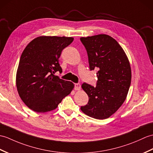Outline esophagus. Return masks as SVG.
Returning a JSON list of instances; mask_svg holds the SVG:
<instances>
[{
	"label": "esophagus",
	"instance_id": "obj_1",
	"mask_svg": "<svg viewBox=\"0 0 153 153\" xmlns=\"http://www.w3.org/2000/svg\"><path fill=\"white\" fill-rule=\"evenodd\" d=\"M74 88L76 91H79L81 89V84L80 83H76L74 85Z\"/></svg>",
	"mask_w": 153,
	"mask_h": 153
}]
</instances>
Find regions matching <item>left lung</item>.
I'll return each mask as SVG.
<instances>
[{"mask_svg":"<svg viewBox=\"0 0 153 153\" xmlns=\"http://www.w3.org/2000/svg\"><path fill=\"white\" fill-rule=\"evenodd\" d=\"M80 40L87 50L90 70H98L97 86L85 83L81 85L88 102L81 110L94 119L109 118L122 105L129 91L132 73L128 59L109 35L81 37Z\"/></svg>","mask_w":153,"mask_h":153,"instance_id":"left-lung-1","label":"left lung"}]
</instances>
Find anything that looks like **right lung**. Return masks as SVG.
I'll return each mask as SVG.
<instances>
[{
  "label": "right lung",
  "instance_id": "right-lung-1",
  "mask_svg": "<svg viewBox=\"0 0 153 153\" xmlns=\"http://www.w3.org/2000/svg\"><path fill=\"white\" fill-rule=\"evenodd\" d=\"M72 37L39 36L25 48L16 74V86L21 100L34 111L55 109L74 88L72 82L55 76L62 72L59 63L61 52Z\"/></svg>",
  "mask_w": 153,
  "mask_h": 153
}]
</instances>
